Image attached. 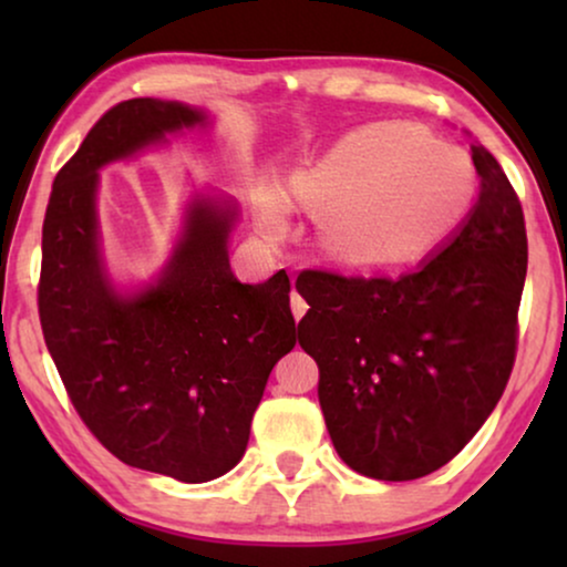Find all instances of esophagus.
<instances>
[{
	"instance_id": "1",
	"label": "esophagus",
	"mask_w": 567,
	"mask_h": 567,
	"mask_svg": "<svg viewBox=\"0 0 567 567\" xmlns=\"http://www.w3.org/2000/svg\"><path fill=\"white\" fill-rule=\"evenodd\" d=\"M291 309H293V317H297V320H299V317H301V315H305V312H307V301L299 297V293H297V289H293V291H291Z\"/></svg>"
}]
</instances>
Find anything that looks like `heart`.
Masks as SVG:
<instances>
[{
    "mask_svg": "<svg viewBox=\"0 0 567 567\" xmlns=\"http://www.w3.org/2000/svg\"><path fill=\"white\" fill-rule=\"evenodd\" d=\"M475 167L460 146L439 144L405 123H374L340 138L315 165L286 183V198L317 214V243L353 268L421 258L444 243L475 200ZM260 227L276 235L286 204L258 198Z\"/></svg>",
    "mask_w": 567,
    "mask_h": 567,
    "instance_id": "b5f03b06",
    "label": "heart"
}]
</instances>
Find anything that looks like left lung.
Here are the masks:
<instances>
[{"mask_svg":"<svg viewBox=\"0 0 567 567\" xmlns=\"http://www.w3.org/2000/svg\"><path fill=\"white\" fill-rule=\"evenodd\" d=\"M480 196L460 229L398 278L305 270L299 346L320 367V408L348 467L417 480L467 446L516 359L524 212L498 159L472 144Z\"/></svg>","mask_w":567,"mask_h":567,"instance_id":"left-lung-1","label":"left lung"}]
</instances>
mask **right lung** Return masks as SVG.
<instances>
[{"instance_id":"obj_1","label":"right lung","mask_w":567,"mask_h":567,"mask_svg":"<svg viewBox=\"0 0 567 567\" xmlns=\"http://www.w3.org/2000/svg\"><path fill=\"white\" fill-rule=\"evenodd\" d=\"M206 123L177 100L111 107L53 181L38 284L45 346L84 425L121 462L181 483H208L243 460L270 369L297 343L286 270L266 284L231 274V200H190L152 284L121 293L107 278L97 173Z\"/></svg>"}]
</instances>
